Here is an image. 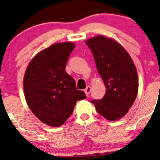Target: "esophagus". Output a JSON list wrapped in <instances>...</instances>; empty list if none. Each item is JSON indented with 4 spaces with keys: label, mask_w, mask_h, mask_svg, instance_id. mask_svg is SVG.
<instances>
[{
    "label": "esophagus",
    "mask_w": 160,
    "mask_h": 160,
    "mask_svg": "<svg viewBox=\"0 0 160 160\" xmlns=\"http://www.w3.org/2000/svg\"><path fill=\"white\" fill-rule=\"evenodd\" d=\"M91 92V87H89V86H87V88L84 89V92H85V94L87 95V96H89V94Z\"/></svg>",
    "instance_id": "34e87169"
}]
</instances>
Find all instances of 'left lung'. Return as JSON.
I'll use <instances>...</instances> for the list:
<instances>
[{
	"mask_svg": "<svg viewBox=\"0 0 160 160\" xmlns=\"http://www.w3.org/2000/svg\"><path fill=\"white\" fill-rule=\"evenodd\" d=\"M92 51L96 68L106 85L102 99L91 102L108 121L120 119L134 102L138 92V77L131 56L116 41L98 36L86 41Z\"/></svg>",
	"mask_w": 160,
	"mask_h": 160,
	"instance_id": "1",
	"label": "left lung"
}]
</instances>
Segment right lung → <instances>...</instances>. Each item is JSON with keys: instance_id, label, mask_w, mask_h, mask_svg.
Wrapping results in <instances>:
<instances>
[{"instance_id": "right-lung-1", "label": "right lung", "mask_w": 160, "mask_h": 160, "mask_svg": "<svg viewBox=\"0 0 160 160\" xmlns=\"http://www.w3.org/2000/svg\"><path fill=\"white\" fill-rule=\"evenodd\" d=\"M74 47L73 42L52 45L33 58L24 75L28 106L42 122L52 127L62 125L71 116L77 102L87 98L83 91L77 89L75 80L65 71Z\"/></svg>"}]
</instances>
